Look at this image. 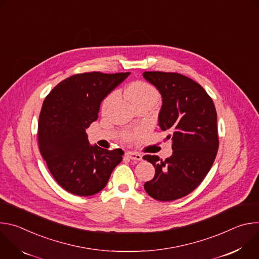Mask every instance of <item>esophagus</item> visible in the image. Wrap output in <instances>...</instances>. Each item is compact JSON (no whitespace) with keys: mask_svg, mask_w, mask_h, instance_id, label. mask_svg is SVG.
I'll list each match as a JSON object with an SVG mask.
<instances>
[{"mask_svg":"<svg viewBox=\"0 0 259 259\" xmlns=\"http://www.w3.org/2000/svg\"><path fill=\"white\" fill-rule=\"evenodd\" d=\"M126 156L128 158H130L131 160H136V161H141L142 160V156L140 154H137V153L128 152V153H126Z\"/></svg>","mask_w":259,"mask_h":259,"instance_id":"obj_1","label":"esophagus"}]
</instances>
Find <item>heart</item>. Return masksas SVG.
<instances>
[{"label": "heart", "instance_id": "obj_1", "mask_svg": "<svg viewBox=\"0 0 259 259\" xmlns=\"http://www.w3.org/2000/svg\"><path fill=\"white\" fill-rule=\"evenodd\" d=\"M116 93H110L102 102L101 108L103 112L109 107V105L112 104V102L116 99ZM125 96L126 98L131 102L132 105H136L138 103L142 102H151L153 104L157 103L159 100V92L158 90L147 82L143 81H137L132 84H130L127 89L125 90ZM141 130H137L135 132H125L123 134V137L125 140H130L133 137H135L137 134H139Z\"/></svg>", "mask_w": 259, "mask_h": 259}]
</instances>
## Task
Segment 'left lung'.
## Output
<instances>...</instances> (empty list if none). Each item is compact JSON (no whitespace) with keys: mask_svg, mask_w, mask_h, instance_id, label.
Here are the masks:
<instances>
[{"mask_svg":"<svg viewBox=\"0 0 259 259\" xmlns=\"http://www.w3.org/2000/svg\"><path fill=\"white\" fill-rule=\"evenodd\" d=\"M143 78L162 96L159 126L172 141L166 160L146 155L156 173L144 190L158 201H173L192 193L211 169L218 150L217 114L211 97L192 79L177 72L144 71Z\"/></svg>","mask_w":259,"mask_h":259,"instance_id":"8db88e82","label":"left lung"}]
</instances>
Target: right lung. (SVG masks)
I'll return each mask as SVG.
<instances>
[{
    "mask_svg": "<svg viewBox=\"0 0 259 259\" xmlns=\"http://www.w3.org/2000/svg\"><path fill=\"white\" fill-rule=\"evenodd\" d=\"M129 75L78 73L60 82L44 100L39 149L54 179L72 195L88 197L103 190L123 159L121 149L91 145L86 129L97 120L102 100Z\"/></svg>",
    "mask_w": 259,
    "mask_h": 259,
    "instance_id": "add662e5",
    "label": "right lung"
}]
</instances>
